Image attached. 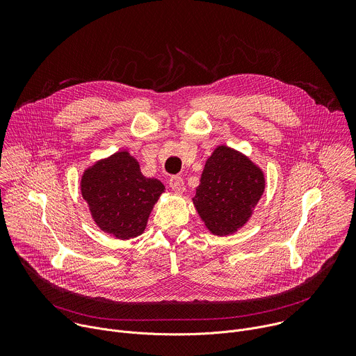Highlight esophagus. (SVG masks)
Masks as SVG:
<instances>
[{"instance_id":"34e87169","label":"esophagus","mask_w":356,"mask_h":356,"mask_svg":"<svg viewBox=\"0 0 356 356\" xmlns=\"http://www.w3.org/2000/svg\"><path fill=\"white\" fill-rule=\"evenodd\" d=\"M169 186L170 188L175 191V193H183L186 190V186H184V181L180 176H172L169 179Z\"/></svg>"}]
</instances>
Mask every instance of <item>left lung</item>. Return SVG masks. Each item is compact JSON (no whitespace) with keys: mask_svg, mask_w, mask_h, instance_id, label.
Returning a JSON list of instances; mask_svg holds the SVG:
<instances>
[{"mask_svg":"<svg viewBox=\"0 0 356 356\" xmlns=\"http://www.w3.org/2000/svg\"><path fill=\"white\" fill-rule=\"evenodd\" d=\"M264 190V172L239 152L221 145L206 162L193 202L210 232L222 236L245 225Z\"/></svg>","mask_w":356,"mask_h":356,"instance_id":"left-lung-1","label":"left lung"}]
</instances>
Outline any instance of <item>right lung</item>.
I'll return each instance as SVG.
<instances>
[{"instance_id": "obj_1", "label": "right lung", "mask_w": 356, "mask_h": 356, "mask_svg": "<svg viewBox=\"0 0 356 356\" xmlns=\"http://www.w3.org/2000/svg\"><path fill=\"white\" fill-rule=\"evenodd\" d=\"M80 187L95 224L118 239L143 232L152 209L165 191L158 179L140 173L139 163L127 150L86 169Z\"/></svg>"}]
</instances>
